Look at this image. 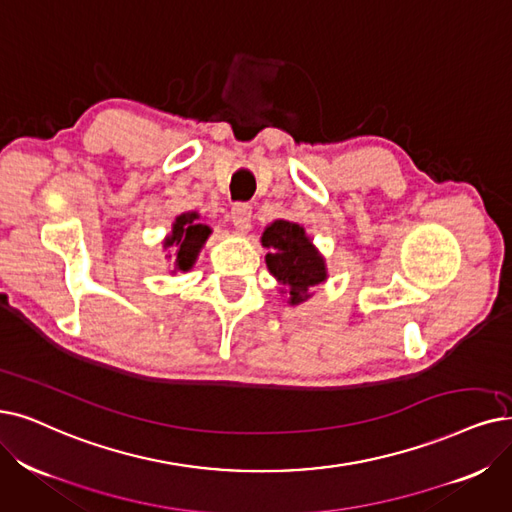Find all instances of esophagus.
I'll use <instances>...</instances> for the list:
<instances>
[{"label": "esophagus", "mask_w": 512, "mask_h": 512, "mask_svg": "<svg viewBox=\"0 0 512 512\" xmlns=\"http://www.w3.org/2000/svg\"><path fill=\"white\" fill-rule=\"evenodd\" d=\"M231 220H233L235 227L241 229V231L250 229V220H252V206H250V203L237 201L235 206L231 208Z\"/></svg>", "instance_id": "esophagus-1"}]
</instances>
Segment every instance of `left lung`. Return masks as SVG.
I'll return each instance as SVG.
<instances>
[{"mask_svg":"<svg viewBox=\"0 0 512 512\" xmlns=\"http://www.w3.org/2000/svg\"><path fill=\"white\" fill-rule=\"evenodd\" d=\"M262 245L271 250L267 254V267L290 292L292 304L309 298V290L327 277L323 258L315 252L311 239L296 222L275 220L262 233Z\"/></svg>","mask_w":512,"mask_h":512,"instance_id":"left-lung-1","label":"left lung"}]
</instances>
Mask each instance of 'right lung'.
<instances>
[{
    "label": "right lung",
    "instance_id": "right-lung-1",
    "mask_svg": "<svg viewBox=\"0 0 512 512\" xmlns=\"http://www.w3.org/2000/svg\"><path fill=\"white\" fill-rule=\"evenodd\" d=\"M197 218L199 216L195 212L178 216L174 222L172 235L166 239V248L174 250V258H176L174 264L178 271H189L193 267L201 245L206 243L210 235L208 224H201Z\"/></svg>",
    "mask_w": 512,
    "mask_h": 512
}]
</instances>
